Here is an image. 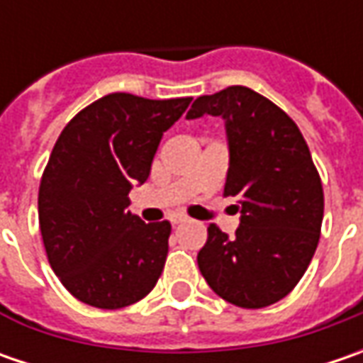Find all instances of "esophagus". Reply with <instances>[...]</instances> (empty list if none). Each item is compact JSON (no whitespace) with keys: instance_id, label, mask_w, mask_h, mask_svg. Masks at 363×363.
Returning a JSON list of instances; mask_svg holds the SVG:
<instances>
[{"instance_id":"34e87169","label":"esophagus","mask_w":363,"mask_h":363,"mask_svg":"<svg viewBox=\"0 0 363 363\" xmlns=\"http://www.w3.org/2000/svg\"><path fill=\"white\" fill-rule=\"evenodd\" d=\"M186 220H188V218L184 216V214H172V216H169V222H172L174 226H179V224H184Z\"/></svg>"}]
</instances>
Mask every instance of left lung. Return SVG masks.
Wrapping results in <instances>:
<instances>
[{"label": "left lung", "mask_w": 363, "mask_h": 363, "mask_svg": "<svg viewBox=\"0 0 363 363\" xmlns=\"http://www.w3.org/2000/svg\"><path fill=\"white\" fill-rule=\"evenodd\" d=\"M222 117L228 139L224 196L240 212L236 236L210 224L198 267L232 305L260 309L286 297L305 274L323 222V188L299 127L246 86L194 101L186 119Z\"/></svg>", "instance_id": "8db88e82"}]
</instances>
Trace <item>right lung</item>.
<instances>
[{
	"label": "right lung",
	"instance_id": "right-lung-1",
	"mask_svg": "<svg viewBox=\"0 0 363 363\" xmlns=\"http://www.w3.org/2000/svg\"><path fill=\"white\" fill-rule=\"evenodd\" d=\"M189 103L113 92L60 133L40 182L38 216L50 267L78 301L121 309L157 283L172 224L131 214L129 191L145 184L163 133Z\"/></svg>",
	"mask_w": 363,
	"mask_h": 363
}]
</instances>
